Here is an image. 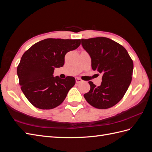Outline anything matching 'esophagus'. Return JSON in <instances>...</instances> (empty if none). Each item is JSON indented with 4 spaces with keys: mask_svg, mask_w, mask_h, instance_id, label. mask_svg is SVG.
<instances>
[{
    "mask_svg": "<svg viewBox=\"0 0 152 152\" xmlns=\"http://www.w3.org/2000/svg\"><path fill=\"white\" fill-rule=\"evenodd\" d=\"M75 81H76V83L79 84V83H80V82H82V80L80 79H79V78L76 77V78H75Z\"/></svg>",
    "mask_w": 152,
    "mask_h": 152,
    "instance_id": "obj_1",
    "label": "esophagus"
}]
</instances>
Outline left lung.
I'll use <instances>...</instances> for the list:
<instances>
[{"label":"left lung","instance_id":"obj_1","mask_svg":"<svg viewBox=\"0 0 152 152\" xmlns=\"http://www.w3.org/2000/svg\"><path fill=\"white\" fill-rule=\"evenodd\" d=\"M82 45L91 58L93 70L102 73V82L96 86L89 81L90 91L84 96L88 103L107 109L118 103L129 86L133 61L122 45L106 37L81 39Z\"/></svg>","mask_w":152,"mask_h":152}]
</instances>
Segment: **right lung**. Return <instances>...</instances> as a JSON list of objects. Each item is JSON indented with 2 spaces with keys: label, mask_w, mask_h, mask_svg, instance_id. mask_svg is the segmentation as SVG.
I'll return each instance as SVG.
<instances>
[{
  "label": "right lung",
  "mask_w": 152,
  "mask_h": 152,
  "mask_svg": "<svg viewBox=\"0 0 152 152\" xmlns=\"http://www.w3.org/2000/svg\"><path fill=\"white\" fill-rule=\"evenodd\" d=\"M80 45V39H46L34 44L23 55L17 74L21 91L34 107L53 109L65 100L75 79L54 77V70L62 67L65 54Z\"/></svg>",
  "instance_id": "obj_1"
}]
</instances>
